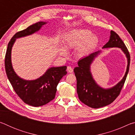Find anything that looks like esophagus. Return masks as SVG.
Returning a JSON list of instances; mask_svg holds the SVG:
<instances>
[{
	"label": "esophagus",
	"mask_w": 135,
	"mask_h": 135,
	"mask_svg": "<svg viewBox=\"0 0 135 135\" xmlns=\"http://www.w3.org/2000/svg\"><path fill=\"white\" fill-rule=\"evenodd\" d=\"M67 71L69 73H71L73 72V69L72 67H70V66H68V67H67Z\"/></svg>",
	"instance_id": "obj_1"
}]
</instances>
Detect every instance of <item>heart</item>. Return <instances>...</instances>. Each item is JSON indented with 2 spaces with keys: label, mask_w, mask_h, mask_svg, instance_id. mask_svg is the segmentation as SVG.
I'll return each instance as SVG.
<instances>
[{
  "label": "heart",
  "mask_w": 135,
  "mask_h": 135,
  "mask_svg": "<svg viewBox=\"0 0 135 135\" xmlns=\"http://www.w3.org/2000/svg\"><path fill=\"white\" fill-rule=\"evenodd\" d=\"M63 42L68 49H75L79 47L77 55L82 57L94 51L99 45V40L88 29H74L66 34ZM59 52L63 56L67 55V49L62 45L59 47Z\"/></svg>",
  "instance_id": "1"
}]
</instances>
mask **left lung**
<instances>
[{
	"label": "left lung",
	"instance_id": "1",
	"mask_svg": "<svg viewBox=\"0 0 135 135\" xmlns=\"http://www.w3.org/2000/svg\"><path fill=\"white\" fill-rule=\"evenodd\" d=\"M109 40L102 48L118 47L122 49L127 59L126 71L122 80L111 88L104 89L96 83L90 71V65L93 60L101 51L90 54L80 59L78 67H75L74 72L77 79V92L79 99L86 105L93 108H99L111 104L119 95L127 76L129 70V52L124 42L117 33L111 31Z\"/></svg>",
	"mask_w": 135,
	"mask_h": 135
}]
</instances>
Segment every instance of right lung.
Segmentation results:
<instances>
[{"instance_id": "right-lung-1", "label": "right lung", "mask_w": 135, "mask_h": 135, "mask_svg": "<svg viewBox=\"0 0 135 135\" xmlns=\"http://www.w3.org/2000/svg\"><path fill=\"white\" fill-rule=\"evenodd\" d=\"M47 22H38L17 32L8 45L4 59L6 75L13 90L25 103L33 107H40L49 103L55 97L56 87L63 76L67 74V67H51L36 80L21 79L14 71L11 62V51L17 38L31 35L40 30Z\"/></svg>"}]
</instances>
